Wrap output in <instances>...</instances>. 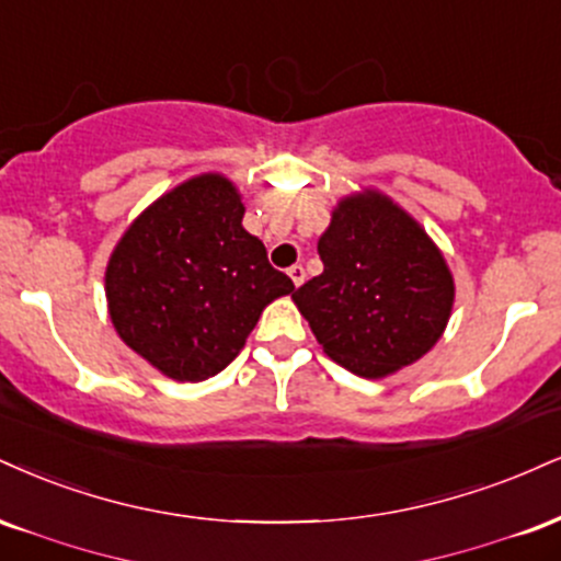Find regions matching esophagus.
<instances>
[{
	"instance_id": "esophagus-1",
	"label": "esophagus",
	"mask_w": 561,
	"mask_h": 561,
	"mask_svg": "<svg viewBox=\"0 0 561 561\" xmlns=\"http://www.w3.org/2000/svg\"><path fill=\"white\" fill-rule=\"evenodd\" d=\"M287 274H289V279L295 282V287H300L302 282H306V268H302L300 263H295V266H289Z\"/></svg>"
}]
</instances>
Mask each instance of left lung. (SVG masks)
Returning a JSON list of instances; mask_svg holds the SVG:
<instances>
[{
  "label": "left lung",
  "mask_w": 561,
  "mask_h": 561,
  "mask_svg": "<svg viewBox=\"0 0 561 561\" xmlns=\"http://www.w3.org/2000/svg\"><path fill=\"white\" fill-rule=\"evenodd\" d=\"M323 272L293 293L332 360L366 379L410 366L447 327L455 282L442 253L387 195H350L319 240Z\"/></svg>",
  "instance_id": "left-lung-1"
}]
</instances>
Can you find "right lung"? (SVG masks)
<instances>
[{
    "label": "right lung",
    "mask_w": 561,
    "mask_h": 561,
    "mask_svg": "<svg viewBox=\"0 0 561 561\" xmlns=\"http://www.w3.org/2000/svg\"><path fill=\"white\" fill-rule=\"evenodd\" d=\"M240 193L201 174L133 221L106 266L117 334L178 381H204L238 357L261 310L295 293L242 229Z\"/></svg>",
    "instance_id": "add662e5"
}]
</instances>
